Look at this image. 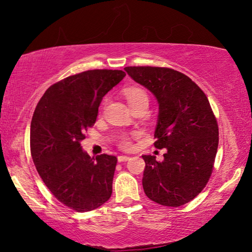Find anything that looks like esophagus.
Listing matches in <instances>:
<instances>
[{
    "label": "esophagus",
    "instance_id": "obj_1",
    "mask_svg": "<svg viewBox=\"0 0 252 252\" xmlns=\"http://www.w3.org/2000/svg\"><path fill=\"white\" fill-rule=\"evenodd\" d=\"M130 159L129 156H119L118 157V161L119 162H125V161H127Z\"/></svg>",
    "mask_w": 252,
    "mask_h": 252
}]
</instances>
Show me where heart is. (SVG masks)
Instances as JSON below:
<instances>
[{"label": "heart", "instance_id": "b5f03b06", "mask_svg": "<svg viewBox=\"0 0 252 252\" xmlns=\"http://www.w3.org/2000/svg\"><path fill=\"white\" fill-rule=\"evenodd\" d=\"M123 95H125L127 104L130 105L131 110L136 108L139 105H148L149 104V96L147 92L141 88L138 87H129L123 90ZM121 147L125 149L131 148V142L127 138H125L121 141Z\"/></svg>", "mask_w": 252, "mask_h": 252}]
</instances>
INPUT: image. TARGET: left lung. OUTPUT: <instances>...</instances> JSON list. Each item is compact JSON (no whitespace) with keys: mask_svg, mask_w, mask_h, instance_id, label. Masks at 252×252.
<instances>
[{"mask_svg":"<svg viewBox=\"0 0 252 252\" xmlns=\"http://www.w3.org/2000/svg\"><path fill=\"white\" fill-rule=\"evenodd\" d=\"M125 70L156 96L159 116L155 147L167 149L161 162L155 156H142L144 193L162 206L186 204L206 187L218 149V125L208 97L190 78L168 67Z\"/></svg>","mask_w":252,"mask_h":252,"instance_id":"8db88e82","label":"left lung"}]
</instances>
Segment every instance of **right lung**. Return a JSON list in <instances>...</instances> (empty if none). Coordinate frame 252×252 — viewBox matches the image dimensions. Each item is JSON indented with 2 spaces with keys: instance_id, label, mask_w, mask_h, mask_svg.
<instances>
[{
  "instance_id": "1",
  "label": "right lung",
  "mask_w": 252,
  "mask_h": 252,
  "mask_svg": "<svg viewBox=\"0 0 252 252\" xmlns=\"http://www.w3.org/2000/svg\"><path fill=\"white\" fill-rule=\"evenodd\" d=\"M121 70H90L48 89L31 122V155L40 177L60 202L78 212L108 201L117 165L114 156L91 158L81 147L94 125L103 96L122 81Z\"/></svg>"
}]
</instances>
